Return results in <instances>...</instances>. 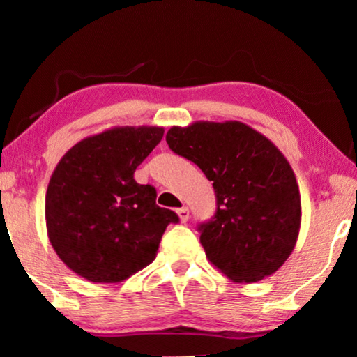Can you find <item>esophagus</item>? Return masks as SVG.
Listing matches in <instances>:
<instances>
[{"label":"esophagus","mask_w":357,"mask_h":357,"mask_svg":"<svg viewBox=\"0 0 357 357\" xmlns=\"http://www.w3.org/2000/svg\"><path fill=\"white\" fill-rule=\"evenodd\" d=\"M177 214H178L180 221H182V222H187V221H188V218H190V211H188V208H187V206H183V208L177 209Z\"/></svg>","instance_id":"1"}]
</instances>
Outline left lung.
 <instances>
[{
    "label": "left lung",
    "mask_w": 357,
    "mask_h": 357,
    "mask_svg": "<svg viewBox=\"0 0 357 357\" xmlns=\"http://www.w3.org/2000/svg\"><path fill=\"white\" fill-rule=\"evenodd\" d=\"M165 141L213 182L216 213L198 226L208 260L234 282L280 270L301 229L299 187L281 151L242 121L172 126Z\"/></svg>",
    "instance_id": "1"
}]
</instances>
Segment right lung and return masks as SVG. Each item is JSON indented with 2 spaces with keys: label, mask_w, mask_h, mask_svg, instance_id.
I'll return each mask as SVG.
<instances>
[{
  "label": "right lung",
  "mask_w": 357,
  "mask_h": 357,
  "mask_svg": "<svg viewBox=\"0 0 357 357\" xmlns=\"http://www.w3.org/2000/svg\"><path fill=\"white\" fill-rule=\"evenodd\" d=\"M164 136L160 126H115L84 138L53 170L47 232L60 260L92 282H120L153 263L178 216L155 204L135 170Z\"/></svg>",
  "instance_id": "add662e5"
}]
</instances>
